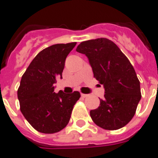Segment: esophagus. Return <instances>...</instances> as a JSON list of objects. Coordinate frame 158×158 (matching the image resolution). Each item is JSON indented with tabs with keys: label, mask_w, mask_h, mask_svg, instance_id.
<instances>
[{
	"label": "esophagus",
	"mask_w": 158,
	"mask_h": 158,
	"mask_svg": "<svg viewBox=\"0 0 158 158\" xmlns=\"http://www.w3.org/2000/svg\"><path fill=\"white\" fill-rule=\"evenodd\" d=\"M81 96L83 98H86V97H87V96H88V95H87V94H83V93H81Z\"/></svg>",
	"instance_id": "esophagus-1"
}]
</instances>
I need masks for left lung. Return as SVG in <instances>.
I'll list each match as a JSON object with an SVG mask.
<instances>
[{
	"instance_id": "1",
	"label": "left lung",
	"mask_w": 158,
	"mask_h": 158,
	"mask_svg": "<svg viewBox=\"0 0 158 158\" xmlns=\"http://www.w3.org/2000/svg\"><path fill=\"white\" fill-rule=\"evenodd\" d=\"M76 51L88 58L94 77L105 90L99 107L90 112L94 123L106 130L125 126L134 116L141 98L140 81L128 58L104 38L81 42Z\"/></svg>"
}]
</instances>
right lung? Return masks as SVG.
I'll return each instance as SVG.
<instances>
[{
    "label": "right lung",
    "instance_id": "add662e5",
    "mask_svg": "<svg viewBox=\"0 0 158 158\" xmlns=\"http://www.w3.org/2000/svg\"><path fill=\"white\" fill-rule=\"evenodd\" d=\"M76 42L55 44L42 50L33 59L18 90L20 110L31 126L42 133H55L67 126L79 91L54 92V84L62 79L65 60Z\"/></svg>",
    "mask_w": 158,
    "mask_h": 158
}]
</instances>
